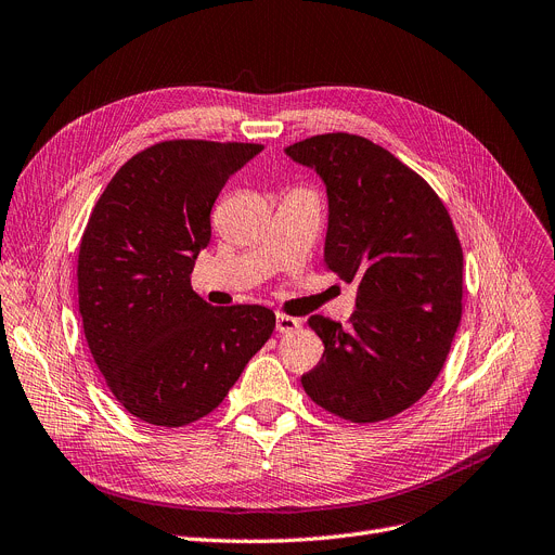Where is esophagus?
I'll use <instances>...</instances> for the list:
<instances>
[{
    "label": "esophagus",
    "mask_w": 555,
    "mask_h": 555,
    "mask_svg": "<svg viewBox=\"0 0 555 555\" xmlns=\"http://www.w3.org/2000/svg\"><path fill=\"white\" fill-rule=\"evenodd\" d=\"M300 327V321L294 319V315H286V313H278L275 315V330L280 334H288V332H296Z\"/></svg>",
    "instance_id": "34e87169"
}]
</instances>
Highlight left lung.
<instances>
[{"label": "left lung", "mask_w": 555, "mask_h": 555, "mask_svg": "<svg viewBox=\"0 0 555 555\" xmlns=\"http://www.w3.org/2000/svg\"><path fill=\"white\" fill-rule=\"evenodd\" d=\"M327 184L325 269L357 282L348 327L315 313L321 363L311 402L357 425L413 406L440 375L463 313V248L431 184L384 146L350 133L286 146Z\"/></svg>", "instance_id": "8db88e82"}]
</instances>
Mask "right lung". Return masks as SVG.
I'll list each match as a JSON object with an SVG mask.
<instances>
[{
	"label": "right lung",
	"mask_w": 555,
	"mask_h": 555,
	"mask_svg": "<svg viewBox=\"0 0 555 555\" xmlns=\"http://www.w3.org/2000/svg\"><path fill=\"white\" fill-rule=\"evenodd\" d=\"M248 142H157L113 176L78 244V311L115 400L155 427L212 413L275 330L261 305H207L192 288L209 212Z\"/></svg>",
	"instance_id": "add662e5"
}]
</instances>
